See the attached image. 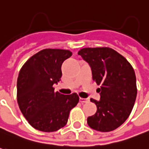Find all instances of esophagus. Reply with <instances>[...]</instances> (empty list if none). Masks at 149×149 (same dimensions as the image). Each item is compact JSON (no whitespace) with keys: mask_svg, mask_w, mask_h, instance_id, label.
I'll list each match as a JSON object with an SVG mask.
<instances>
[{"mask_svg":"<svg viewBox=\"0 0 149 149\" xmlns=\"http://www.w3.org/2000/svg\"><path fill=\"white\" fill-rule=\"evenodd\" d=\"M89 101V100L88 99H86V98H81V97H80V102L81 103H86V102H88Z\"/></svg>","mask_w":149,"mask_h":149,"instance_id":"34e87169","label":"esophagus"}]
</instances>
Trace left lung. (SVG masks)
<instances>
[{"mask_svg":"<svg viewBox=\"0 0 149 149\" xmlns=\"http://www.w3.org/2000/svg\"><path fill=\"white\" fill-rule=\"evenodd\" d=\"M78 55L89 63L92 79L100 85V100L91 99L97 110L87 118V124L100 132L114 130L128 119L134 105V70L125 57L107 47L81 49Z\"/></svg>","mask_w":149,"mask_h":149,"instance_id":"obj_1","label":"left lung"}]
</instances>
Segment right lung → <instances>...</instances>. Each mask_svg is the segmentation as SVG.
<instances>
[{
  "label": "right lung",
  "mask_w": 149,
  "mask_h": 149,
  "mask_svg": "<svg viewBox=\"0 0 149 149\" xmlns=\"http://www.w3.org/2000/svg\"><path fill=\"white\" fill-rule=\"evenodd\" d=\"M72 54L64 49H43L29 58L19 71V107L29 124L38 130L54 132L64 127L70 111L79 101L77 93L63 95L54 88L61 79L63 63Z\"/></svg>",
  "instance_id": "obj_1"
}]
</instances>
